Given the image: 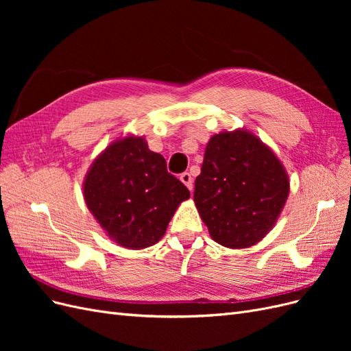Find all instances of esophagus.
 I'll return each instance as SVG.
<instances>
[{
    "label": "esophagus",
    "mask_w": 351,
    "mask_h": 351,
    "mask_svg": "<svg viewBox=\"0 0 351 351\" xmlns=\"http://www.w3.org/2000/svg\"><path fill=\"white\" fill-rule=\"evenodd\" d=\"M180 180H182V182L189 187V190H192L193 189V178H192V174L190 173H183L182 176H180Z\"/></svg>",
    "instance_id": "esophagus-1"
}]
</instances>
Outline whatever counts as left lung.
Here are the masks:
<instances>
[{"mask_svg": "<svg viewBox=\"0 0 351 351\" xmlns=\"http://www.w3.org/2000/svg\"><path fill=\"white\" fill-rule=\"evenodd\" d=\"M289 190L278 158L256 136L237 130L210 137L193 199L210 237L243 249L272 228Z\"/></svg>", "mask_w": 351, "mask_h": 351, "instance_id": "8db88e82", "label": "left lung"}]
</instances>
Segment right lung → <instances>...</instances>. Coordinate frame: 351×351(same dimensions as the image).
Here are the masks:
<instances>
[{"label":"right lung","mask_w":351,"mask_h":351,"mask_svg":"<svg viewBox=\"0 0 351 351\" xmlns=\"http://www.w3.org/2000/svg\"><path fill=\"white\" fill-rule=\"evenodd\" d=\"M84 200L108 236L127 249H142L164 236L189 189L168 173L162 155L143 137H125L95 159L84 180Z\"/></svg>","instance_id":"1"}]
</instances>
